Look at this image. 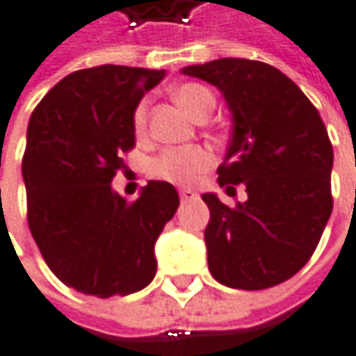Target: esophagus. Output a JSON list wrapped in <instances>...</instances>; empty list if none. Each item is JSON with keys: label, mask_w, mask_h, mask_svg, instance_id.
Returning a JSON list of instances; mask_svg holds the SVG:
<instances>
[{"label": "esophagus", "mask_w": 356, "mask_h": 356, "mask_svg": "<svg viewBox=\"0 0 356 356\" xmlns=\"http://www.w3.org/2000/svg\"><path fill=\"white\" fill-rule=\"evenodd\" d=\"M181 201H189V199H197V193L193 191H181Z\"/></svg>", "instance_id": "34e87169"}]
</instances>
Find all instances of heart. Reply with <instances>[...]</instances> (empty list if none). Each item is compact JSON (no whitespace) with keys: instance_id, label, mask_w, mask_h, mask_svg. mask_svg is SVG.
I'll list each match as a JSON object with an SVG mask.
<instances>
[{"instance_id":"heart-1","label":"heart","mask_w":356,"mask_h":356,"mask_svg":"<svg viewBox=\"0 0 356 356\" xmlns=\"http://www.w3.org/2000/svg\"><path fill=\"white\" fill-rule=\"evenodd\" d=\"M173 97L179 103V107L197 119L203 113H211L215 107V97L205 86L199 83H185L175 89ZM149 103L141 101L133 109V131L137 135H143L147 129ZM211 165V155L201 147H185V149H167L163 151L157 159L151 163V173L155 177L165 179L175 185H191L195 179L199 177Z\"/></svg>"}]
</instances>
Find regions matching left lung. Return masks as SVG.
Instances as JSON below:
<instances>
[{
	"instance_id": "left-lung-1",
	"label": "left lung",
	"mask_w": 356,
	"mask_h": 356,
	"mask_svg": "<svg viewBox=\"0 0 356 356\" xmlns=\"http://www.w3.org/2000/svg\"><path fill=\"white\" fill-rule=\"evenodd\" d=\"M223 93L233 131L219 185L247 201L205 193L209 270L221 285L261 291L291 279L315 253L332 211V145L317 107L285 73L263 61L223 57L189 65Z\"/></svg>"
}]
</instances>
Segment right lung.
<instances>
[{"label":"right lung","instance_id":"obj_1","mask_svg":"<svg viewBox=\"0 0 356 356\" xmlns=\"http://www.w3.org/2000/svg\"><path fill=\"white\" fill-rule=\"evenodd\" d=\"M163 77L125 65L73 71L29 119L22 163L29 231L55 277L83 295L125 297L155 277V241L177 211V189L149 181L129 203L111 181L135 147L133 109Z\"/></svg>","mask_w":356,"mask_h":356}]
</instances>
